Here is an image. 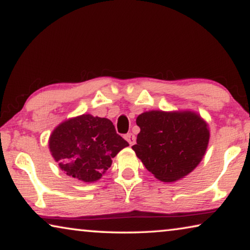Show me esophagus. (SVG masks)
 Masks as SVG:
<instances>
[{"label":"esophagus","mask_w":250,"mask_h":250,"mask_svg":"<svg viewBox=\"0 0 250 250\" xmlns=\"http://www.w3.org/2000/svg\"><path fill=\"white\" fill-rule=\"evenodd\" d=\"M125 138L126 142L129 143L130 146L135 145V144H136V137H135V135H133V133H131V132L126 133V135L125 136Z\"/></svg>","instance_id":"obj_1"}]
</instances>
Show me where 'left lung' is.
<instances>
[{
	"label": "left lung",
	"instance_id": "1",
	"mask_svg": "<svg viewBox=\"0 0 250 250\" xmlns=\"http://www.w3.org/2000/svg\"><path fill=\"white\" fill-rule=\"evenodd\" d=\"M136 124L140 132L132 149L147 170L163 182L190 173L208 145V126L195 112H144Z\"/></svg>",
	"mask_w": 250,
	"mask_h": 250
}]
</instances>
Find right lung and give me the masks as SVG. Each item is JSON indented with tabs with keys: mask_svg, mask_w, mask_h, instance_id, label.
Masks as SVG:
<instances>
[{
	"mask_svg": "<svg viewBox=\"0 0 250 250\" xmlns=\"http://www.w3.org/2000/svg\"><path fill=\"white\" fill-rule=\"evenodd\" d=\"M48 146L62 171L83 182H94L129 144L118 135L108 119L83 114L56 126Z\"/></svg>",
	"mask_w": 250,
	"mask_h": 250,
	"instance_id": "1",
	"label": "right lung"
}]
</instances>
